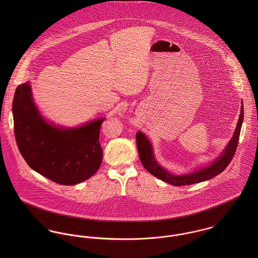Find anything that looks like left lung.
<instances>
[{
    "label": "left lung",
    "mask_w": 258,
    "mask_h": 258,
    "mask_svg": "<svg viewBox=\"0 0 258 258\" xmlns=\"http://www.w3.org/2000/svg\"><path fill=\"white\" fill-rule=\"evenodd\" d=\"M242 122H243V105L241 101V108H240L238 122L236 124L235 130L233 132L231 139L223 149V151L218 156V158H216L210 164L204 167H200L194 170L191 173H186L184 175H176L167 171L165 168H163L156 160L152 143L150 142V140H148L146 135L143 132L139 131L136 134V141H137V148H138L141 163L150 174L173 185H178V186L186 185V184H196V183H201L204 181L211 180L214 177L220 175L223 170H225L227 165L232 160V157L235 153V150L238 144Z\"/></svg>",
    "instance_id": "left-lung-1"
}]
</instances>
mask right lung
Here are the masks:
<instances>
[{
    "label": "right lung",
    "mask_w": 258,
    "mask_h": 258,
    "mask_svg": "<svg viewBox=\"0 0 258 258\" xmlns=\"http://www.w3.org/2000/svg\"><path fill=\"white\" fill-rule=\"evenodd\" d=\"M15 136L28 165L41 176L64 185L92 177L102 162L99 118L76 127L47 121L38 110L30 81L19 85L13 101Z\"/></svg>",
    "instance_id": "1"
}]
</instances>
